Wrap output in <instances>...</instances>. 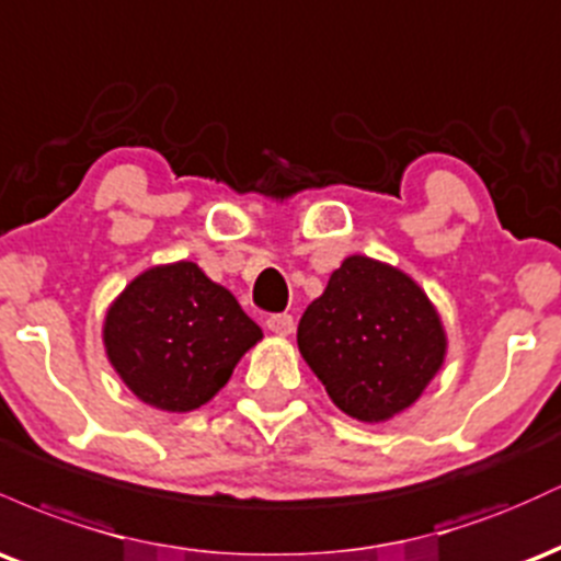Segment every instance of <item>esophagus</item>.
<instances>
[{"label":"esophagus","instance_id":"34e87169","mask_svg":"<svg viewBox=\"0 0 561 561\" xmlns=\"http://www.w3.org/2000/svg\"><path fill=\"white\" fill-rule=\"evenodd\" d=\"M266 327L274 334H289L295 330V319L289 317V313H272V317L266 319Z\"/></svg>","mask_w":561,"mask_h":561}]
</instances>
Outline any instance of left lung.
Returning <instances> with one entry per match:
<instances>
[{
	"label": "left lung",
	"mask_w": 561,
	"mask_h": 561,
	"mask_svg": "<svg viewBox=\"0 0 561 561\" xmlns=\"http://www.w3.org/2000/svg\"><path fill=\"white\" fill-rule=\"evenodd\" d=\"M298 347L337 409L385 422L409 409L440 369L446 334L414 279L351 255L302 313Z\"/></svg>",
	"instance_id": "left-lung-1"
}]
</instances>
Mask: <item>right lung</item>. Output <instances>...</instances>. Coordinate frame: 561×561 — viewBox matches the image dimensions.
<instances>
[{"label": "right lung", "mask_w": 561, "mask_h": 561, "mask_svg": "<svg viewBox=\"0 0 561 561\" xmlns=\"http://www.w3.org/2000/svg\"><path fill=\"white\" fill-rule=\"evenodd\" d=\"M261 337L234 295L190 261L139 274L105 319L115 371L134 396L163 411L208 403Z\"/></svg>", "instance_id": "obj_1"}]
</instances>
